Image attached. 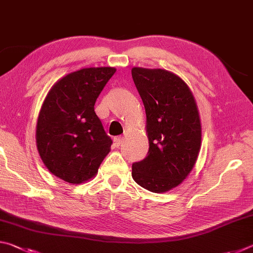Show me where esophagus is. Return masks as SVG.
<instances>
[{"mask_svg": "<svg viewBox=\"0 0 253 253\" xmlns=\"http://www.w3.org/2000/svg\"><path fill=\"white\" fill-rule=\"evenodd\" d=\"M123 143V137H115L114 138V145L116 147H119Z\"/></svg>", "mask_w": 253, "mask_h": 253, "instance_id": "obj_1", "label": "esophagus"}]
</instances>
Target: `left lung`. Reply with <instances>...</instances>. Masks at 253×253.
I'll use <instances>...</instances> for the list:
<instances>
[{
	"label": "left lung",
	"instance_id": "8db88e82",
	"mask_svg": "<svg viewBox=\"0 0 253 253\" xmlns=\"http://www.w3.org/2000/svg\"><path fill=\"white\" fill-rule=\"evenodd\" d=\"M131 77L146 111L147 156L131 166L134 181L164 193L186 178L198 160L202 138L196 101L173 72L134 67Z\"/></svg>",
	"mask_w": 253,
	"mask_h": 253
}]
</instances>
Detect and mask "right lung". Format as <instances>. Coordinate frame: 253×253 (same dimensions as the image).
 Instances as JSON below:
<instances>
[{"instance_id":"right-lung-1","label":"right lung","mask_w":253,"mask_h":253,"mask_svg":"<svg viewBox=\"0 0 253 253\" xmlns=\"http://www.w3.org/2000/svg\"><path fill=\"white\" fill-rule=\"evenodd\" d=\"M116 72L84 68L58 80L46 95L37 123V147L45 168L70 184L92 178L107 154L110 137L95 113V102Z\"/></svg>"}]
</instances>
